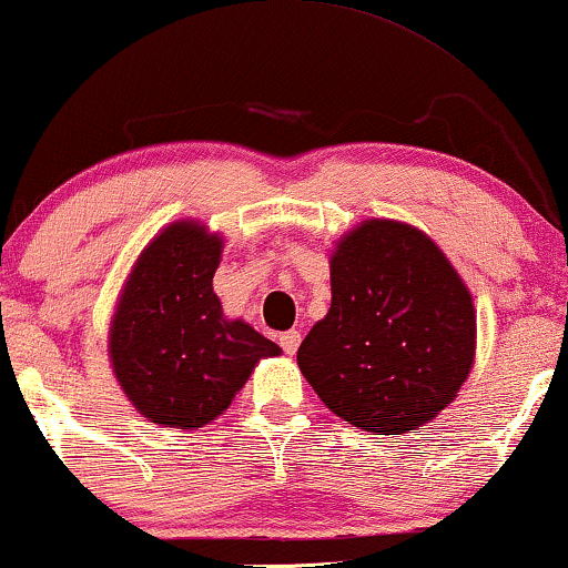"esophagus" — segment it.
Listing matches in <instances>:
<instances>
[{
	"label": "esophagus",
	"instance_id": "esophagus-1",
	"mask_svg": "<svg viewBox=\"0 0 568 568\" xmlns=\"http://www.w3.org/2000/svg\"><path fill=\"white\" fill-rule=\"evenodd\" d=\"M298 344H302V333H298V331L280 333V346H283L285 354H296Z\"/></svg>",
	"mask_w": 568,
	"mask_h": 568
}]
</instances>
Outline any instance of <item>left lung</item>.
I'll use <instances>...</instances> for the list:
<instances>
[{"label":"left lung","instance_id":"1","mask_svg":"<svg viewBox=\"0 0 568 568\" xmlns=\"http://www.w3.org/2000/svg\"><path fill=\"white\" fill-rule=\"evenodd\" d=\"M331 310L298 346L323 405L371 434H413L466 384L476 310L426 232L367 219L331 256Z\"/></svg>","mask_w":568,"mask_h":568}]
</instances>
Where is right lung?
<instances>
[{
	"instance_id": "right-lung-1",
	"label": "right lung",
	"mask_w": 568,
	"mask_h": 568,
	"mask_svg": "<svg viewBox=\"0 0 568 568\" xmlns=\"http://www.w3.org/2000/svg\"><path fill=\"white\" fill-rule=\"evenodd\" d=\"M224 241L180 219L145 245L108 333L113 375L136 413L166 428H201L224 413L256 362L280 346L227 320L214 293Z\"/></svg>"
}]
</instances>
